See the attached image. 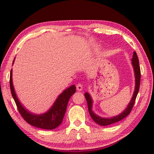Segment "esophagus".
<instances>
[{"label":"esophagus","mask_w":154,"mask_h":154,"mask_svg":"<svg viewBox=\"0 0 154 154\" xmlns=\"http://www.w3.org/2000/svg\"><path fill=\"white\" fill-rule=\"evenodd\" d=\"M76 88H77V91H82V89H83V85H82V84L78 83V84L77 85H76Z\"/></svg>","instance_id":"34e87169"}]
</instances>
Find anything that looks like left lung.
<instances>
[{
	"label": "left lung",
	"mask_w": 154,
	"mask_h": 154,
	"mask_svg": "<svg viewBox=\"0 0 154 154\" xmlns=\"http://www.w3.org/2000/svg\"><path fill=\"white\" fill-rule=\"evenodd\" d=\"M132 61V63L134 69V73H135L136 87H135V91L134 92V94L131 99V101L130 102L128 106H127L126 110H124L122 113L119 114V116H114L112 118H109V119H104V118H101L99 116L96 115V114L93 112L92 110H91V108H92V99H91L90 94L88 93H85V99L87 100V104H88V109H89V112L90 116H91L92 119L94 121V122L97 123L98 124H99L100 126H108V125H110V124L119 122V121H120L121 120L124 119V118H126L132 110L134 104L135 103L136 97L138 95V93L139 91L140 85V77H141V72H140L139 60L138 58V55H137L136 51L134 52Z\"/></svg>",
	"instance_id": "obj_1"
}]
</instances>
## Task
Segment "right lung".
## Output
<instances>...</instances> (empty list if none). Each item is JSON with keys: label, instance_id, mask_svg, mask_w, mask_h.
Here are the masks:
<instances>
[{"label": "right lung", "instance_id": "add662e5", "mask_svg": "<svg viewBox=\"0 0 154 154\" xmlns=\"http://www.w3.org/2000/svg\"><path fill=\"white\" fill-rule=\"evenodd\" d=\"M13 63H14V61H13ZM12 71L11 70V75H10V87H11V94L15 101L18 112L26 122L32 126L45 130H53L60 126L63 119L69 100L76 91L75 86L71 85L68 89H65L58 97L53 106L47 112L40 114V115H37V114H33L29 111H27L20 103L15 94L14 87L12 85Z\"/></svg>", "mask_w": 154, "mask_h": 154}]
</instances>
